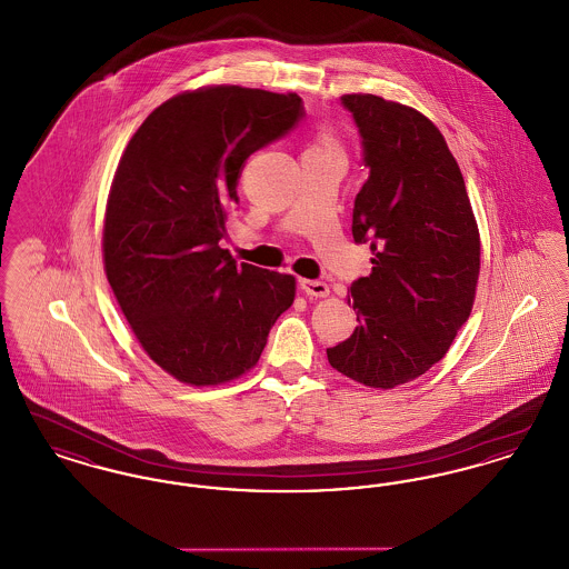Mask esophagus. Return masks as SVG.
Segmentation results:
<instances>
[{
	"label": "esophagus",
	"instance_id": "obj_1",
	"mask_svg": "<svg viewBox=\"0 0 569 569\" xmlns=\"http://www.w3.org/2000/svg\"><path fill=\"white\" fill-rule=\"evenodd\" d=\"M298 286L309 298H326L330 292L325 281H316V279H300Z\"/></svg>",
	"mask_w": 569,
	"mask_h": 569
}]
</instances>
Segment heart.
<instances>
[{
  "label": "heart",
  "mask_w": 569,
  "mask_h": 569,
  "mask_svg": "<svg viewBox=\"0 0 569 569\" xmlns=\"http://www.w3.org/2000/svg\"><path fill=\"white\" fill-rule=\"evenodd\" d=\"M311 149H335V144H332L330 136L322 134L316 140V144Z\"/></svg>",
  "instance_id": "obj_1"
}]
</instances>
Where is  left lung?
Wrapping results in <instances>:
<instances>
[{
	"label": "left lung",
	"instance_id": "left-lung-1",
	"mask_svg": "<svg viewBox=\"0 0 569 569\" xmlns=\"http://www.w3.org/2000/svg\"><path fill=\"white\" fill-rule=\"evenodd\" d=\"M352 112L369 179L353 202L356 243L371 274L350 288L352 337L326 356L371 388L427 373L467 322L480 274V234L459 163L433 123L371 93L341 98Z\"/></svg>",
	"mask_w": 569,
	"mask_h": 569
}]
</instances>
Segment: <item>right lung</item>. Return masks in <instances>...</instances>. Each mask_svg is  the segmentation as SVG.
I'll return each instance as SVG.
<instances>
[{
	"label": "right lung",
	"mask_w": 569,
	"mask_h": 569,
	"mask_svg": "<svg viewBox=\"0 0 569 569\" xmlns=\"http://www.w3.org/2000/svg\"><path fill=\"white\" fill-rule=\"evenodd\" d=\"M302 117L297 93L207 87L153 110L121 156L104 269L142 350L179 381L243 376L295 302L292 274L237 264L219 241L247 158Z\"/></svg>",
	"instance_id": "obj_1"
}]
</instances>
